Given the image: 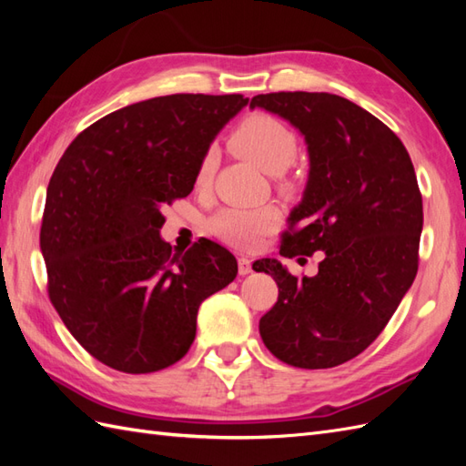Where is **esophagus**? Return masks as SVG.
<instances>
[{"instance_id": "obj_1", "label": "esophagus", "mask_w": 466, "mask_h": 466, "mask_svg": "<svg viewBox=\"0 0 466 466\" xmlns=\"http://www.w3.org/2000/svg\"><path fill=\"white\" fill-rule=\"evenodd\" d=\"M238 272H240V276H246L252 272V260L248 258V256H240L238 258Z\"/></svg>"}]
</instances>
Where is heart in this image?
<instances>
[{"label":"heart","instance_id":"obj_1","mask_svg":"<svg viewBox=\"0 0 466 466\" xmlns=\"http://www.w3.org/2000/svg\"><path fill=\"white\" fill-rule=\"evenodd\" d=\"M230 146L248 157L268 174H280L299 154V137L279 117L264 112H254L234 127ZM218 154L208 147L196 166V187H208L214 180ZM279 224V212L272 206L260 208H224L210 220V230L222 242L250 248L262 236L272 232Z\"/></svg>","mask_w":466,"mask_h":466}]
</instances>
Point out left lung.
<instances>
[{
    "instance_id": "obj_1",
    "label": "left lung",
    "mask_w": 466,
    "mask_h": 466,
    "mask_svg": "<svg viewBox=\"0 0 466 466\" xmlns=\"http://www.w3.org/2000/svg\"><path fill=\"white\" fill-rule=\"evenodd\" d=\"M250 107L282 116L309 144V184L282 234L280 254L324 252L312 279L292 276L279 260L254 262L256 272L279 284V300L260 319V336L286 364L332 369L369 349L417 276V174L400 137L346 97L274 92L254 96Z\"/></svg>"
}]
</instances>
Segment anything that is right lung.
Returning <instances> with one entry per match:
<instances>
[{"label":"right lung","mask_w":466,"mask_h":466,"mask_svg":"<svg viewBox=\"0 0 466 466\" xmlns=\"http://www.w3.org/2000/svg\"><path fill=\"white\" fill-rule=\"evenodd\" d=\"M242 94H172L126 106L76 136L59 157L39 230L47 294L94 359L147 374L190 350L200 304L238 264L200 238L172 254L162 206L192 192L196 166Z\"/></svg>","instance_id":"1"}]
</instances>
